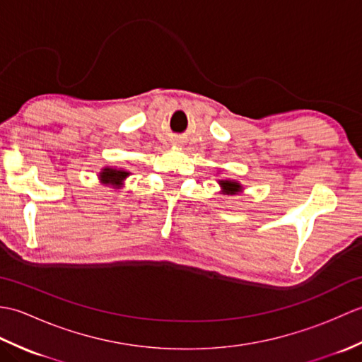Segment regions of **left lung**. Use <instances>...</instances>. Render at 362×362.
I'll return each instance as SVG.
<instances>
[{"mask_svg":"<svg viewBox=\"0 0 362 362\" xmlns=\"http://www.w3.org/2000/svg\"><path fill=\"white\" fill-rule=\"evenodd\" d=\"M219 187H221V194L226 196H236L243 193V185L238 180H232V179H219L218 180Z\"/></svg>","mask_w":362,"mask_h":362,"instance_id":"8db88e82","label":"left lung"}]
</instances>
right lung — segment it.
I'll return each instance as SVG.
<instances>
[{
  "mask_svg": "<svg viewBox=\"0 0 362 362\" xmlns=\"http://www.w3.org/2000/svg\"><path fill=\"white\" fill-rule=\"evenodd\" d=\"M130 175L129 169L117 168V166H104L98 174V179L101 185L110 187L113 189H119L124 185V180Z\"/></svg>",
  "mask_w": 362,
  "mask_h": 362,
  "instance_id": "1",
  "label": "right lung"
}]
</instances>
